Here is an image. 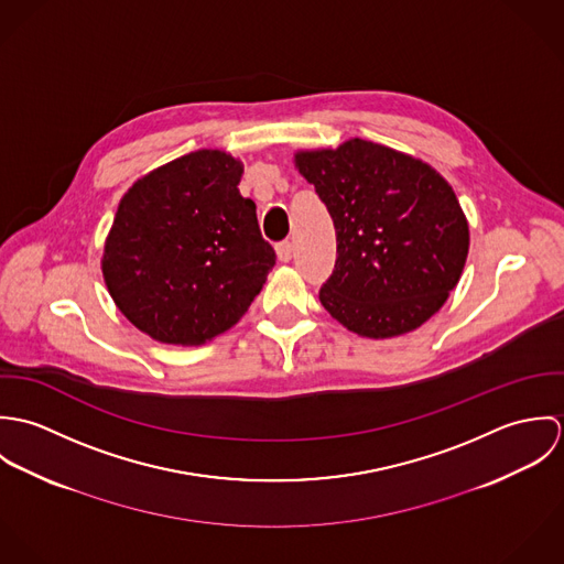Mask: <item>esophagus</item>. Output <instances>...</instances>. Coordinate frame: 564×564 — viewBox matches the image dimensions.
Returning a JSON list of instances; mask_svg holds the SVG:
<instances>
[{"label":"esophagus","mask_w":564,"mask_h":564,"mask_svg":"<svg viewBox=\"0 0 564 564\" xmlns=\"http://www.w3.org/2000/svg\"><path fill=\"white\" fill-rule=\"evenodd\" d=\"M275 251H278V258H280L282 262H289V260L293 258V251H295V247H293V241H282L278 242Z\"/></svg>","instance_id":"34e87169"}]
</instances>
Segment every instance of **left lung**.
<instances>
[{
    "label": "left lung",
    "instance_id": "1",
    "mask_svg": "<svg viewBox=\"0 0 564 564\" xmlns=\"http://www.w3.org/2000/svg\"><path fill=\"white\" fill-rule=\"evenodd\" d=\"M295 162L336 230L323 308L369 338L427 322L458 284L469 251V226L447 180L362 139L334 152H300Z\"/></svg>",
    "mask_w": 564,
    "mask_h": 564
}]
</instances>
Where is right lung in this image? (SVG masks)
I'll return each instance as SVG.
<instances>
[{
	"label": "right lung",
	"instance_id": "obj_1",
	"mask_svg": "<svg viewBox=\"0 0 564 564\" xmlns=\"http://www.w3.org/2000/svg\"><path fill=\"white\" fill-rule=\"evenodd\" d=\"M242 164L199 150L139 180L121 199L104 249L119 311L152 338L199 345L230 329L275 264Z\"/></svg>",
	"mask_w": 564,
	"mask_h": 564
}]
</instances>
